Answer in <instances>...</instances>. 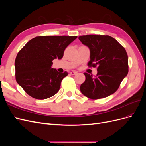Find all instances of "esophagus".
Instances as JSON below:
<instances>
[{"label":"esophagus","instance_id":"1","mask_svg":"<svg viewBox=\"0 0 146 146\" xmlns=\"http://www.w3.org/2000/svg\"><path fill=\"white\" fill-rule=\"evenodd\" d=\"M70 74L71 75H73V76H74V75H76L77 74V72L76 71H75V70H72V71H71L70 72Z\"/></svg>","mask_w":146,"mask_h":146}]
</instances>
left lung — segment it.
Returning <instances> with one entry per match:
<instances>
[{
  "mask_svg": "<svg viewBox=\"0 0 146 146\" xmlns=\"http://www.w3.org/2000/svg\"><path fill=\"white\" fill-rule=\"evenodd\" d=\"M78 39L90 50L88 65L98 66L96 77L84 73L86 79L80 86L82 93L91 99L104 98L114 93L129 72L125 48L108 35H83Z\"/></svg>",
  "mask_w": 146,
  "mask_h": 146,
  "instance_id": "obj_1",
  "label": "left lung"
}]
</instances>
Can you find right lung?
I'll list each match as a JSON object with an SVG mask.
<instances>
[{
	"instance_id": "add662e5",
	"label": "right lung",
	"mask_w": 146,
	"mask_h": 146,
	"mask_svg": "<svg viewBox=\"0 0 146 146\" xmlns=\"http://www.w3.org/2000/svg\"><path fill=\"white\" fill-rule=\"evenodd\" d=\"M77 36H37L18 52L15 62L16 80L23 90L36 99L49 98L60 90L68 75L52 68V61L63 58L64 51Z\"/></svg>"
}]
</instances>
